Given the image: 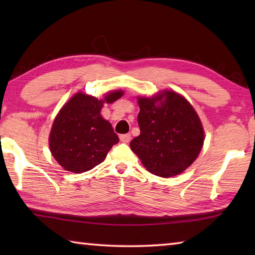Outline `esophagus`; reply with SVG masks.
<instances>
[{"label":"esophagus","mask_w":255,"mask_h":255,"mask_svg":"<svg viewBox=\"0 0 255 255\" xmlns=\"http://www.w3.org/2000/svg\"><path fill=\"white\" fill-rule=\"evenodd\" d=\"M130 139H131L130 133H124V135H120V140H122L123 143H129Z\"/></svg>","instance_id":"34e87169"}]
</instances>
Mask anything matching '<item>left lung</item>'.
Returning <instances> with one entry per match:
<instances>
[{"instance_id":"obj_1","label":"left lung","mask_w":255,"mask_h":255,"mask_svg":"<svg viewBox=\"0 0 255 255\" xmlns=\"http://www.w3.org/2000/svg\"><path fill=\"white\" fill-rule=\"evenodd\" d=\"M139 136L130 147L150 173L171 178L196 161L205 140L204 128L188 100L174 91L138 98Z\"/></svg>"}]
</instances>
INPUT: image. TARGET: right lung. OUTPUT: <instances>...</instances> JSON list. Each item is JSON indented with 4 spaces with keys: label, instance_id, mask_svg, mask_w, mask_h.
I'll list each match as a JSON object with an SVG mask.
<instances>
[{
    "label": "right lung",
    "instance_id": "add662e5",
    "mask_svg": "<svg viewBox=\"0 0 255 255\" xmlns=\"http://www.w3.org/2000/svg\"><path fill=\"white\" fill-rule=\"evenodd\" d=\"M123 91L106 94L103 100L79 92L56 116L49 135V148L56 161L66 171L82 173L105 161L119 138L111 124L101 117L103 103H112Z\"/></svg>",
    "mask_w": 255,
    "mask_h": 255
}]
</instances>
